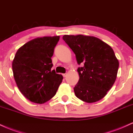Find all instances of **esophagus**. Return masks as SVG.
<instances>
[{
    "mask_svg": "<svg viewBox=\"0 0 133 133\" xmlns=\"http://www.w3.org/2000/svg\"><path fill=\"white\" fill-rule=\"evenodd\" d=\"M66 75H67L66 73H64V74H63V77H66Z\"/></svg>",
    "mask_w": 133,
    "mask_h": 133,
    "instance_id": "esophagus-1",
    "label": "esophagus"
}]
</instances>
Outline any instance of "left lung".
I'll list each match as a JSON object with an SVG mask.
<instances>
[{
	"label": "left lung",
	"mask_w": 133,
	"mask_h": 133,
	"mask_svg": "<svg viewBox=\"0 0 133 133\" xmlns=\"http://www.w3.org/2000/svg\"><path fill=\"white\" fill-rule=\"evenodd\" d=\"M75 54L79 79L74 87L78 98L94 103L106 96L116 79L119 62L113 50L100 39L83 35H64Z\"/></svg>",
	"instance_id": "1"
}]
</instances>
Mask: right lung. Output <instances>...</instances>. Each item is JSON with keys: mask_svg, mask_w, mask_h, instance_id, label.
Listing matches in <instances>:
<instances>
[{"mask_svg": "<svg viewBox=\"0 0 133 133\" xmlns=\"http://www.w3.org/2000/svg\"><path fill=\"white\" fill-rule=\"evenodd\" d=\"M60 37H43L28 42L17 51L12 62L14 77L28 99L42 104L55 95L63 76L57 74L51 57Z\"/></svg>", "mask_w": 133, "mask_h": 133, "instance_id": "1", "label": "right lung"}]
</instances>
